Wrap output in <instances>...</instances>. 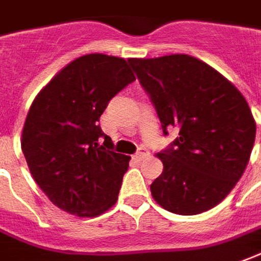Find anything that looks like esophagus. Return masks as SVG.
Wrapping results in <instances>:
<instances>
[{"mask_svg": "<svg viewBox=\"0 0 261 261\" xmlns=\"http://www.w3.org/2000/svg\"><path fill=\"white\" fill-rule=\"evenodd\" d=\"M149 156V150L145 146H141L139 148V150L136 152V154H135V159L136 161H143L145 158H148Z\"/></svg>", "mask_w": 261, "mask_h": 261, "instance_id": "esophagus-1", "label": "esophagus"}]
</instances>
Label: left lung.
<instances>
[{
	"mask_svg": "<svg viewBox=\"0 0 261 261\" xmlns=\"http://www.w3.org/2000/svg\"><path fill=\"white\" fill-rule=\"evenodd\" d=\"M127 62L149 93L163 134L179 127L173 143L156 154L163 172L150 185L153 199L183 216L217 206L250 159L256 122L249 103L222 73L190 55Z\"/></svg>",
	"mask_w": 261,
	"mask_h": 261,
	"instance_id": "1",
	"label": "left lung"
}]
</instances>
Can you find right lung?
Masks as SVG:
<instances>
[{"mask_svg":"<svg viewBox=\"0 0 261 261\" xmlns=\"http://www.w3.org/2000/svg\"><path fill=\"white\" fill-rule=\"evenodd\" d=\"M135 79L123 58L89 54L61 69L32 102L21 148L34 180L59 209L95 217L118 200L130 158L113 152L99 118Z\"/></svg>","mask_w":261,"mask_h":261,"instance_id":"obj_1","label":"right lung"}]
</instances>
